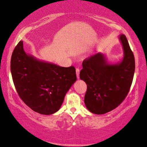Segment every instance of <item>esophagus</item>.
<instances>
[{
	"label": "esophagus",
	"mask_w": 147,
	"mask_h": 147,
	"mask_svg": "<svg viewBox=\"0 0 147 147\" xmlns=\"http://www.w3.org/2000/svg\"><path fill=\"white\" fill-rule=\"evenodd\" d=\"M76 74H77V78H79V75H80V69L78 68L76 69Z\"/></svg>",
	"instance_id": "esophagus-1"
}]
</instances>
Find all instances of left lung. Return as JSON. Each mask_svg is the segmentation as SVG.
<instances>
[{
  "label": "left lung",
  "mask_w": 147,
  "mask_h": 147,
  "mask_svg": "<svg viewBox=\"0 0 147 147\" xmlns=\"http://www.w3.org/2000/svg\"><path fill=\"white\" fill-rule=\"evenodd\" d=\"M124 56L117 64H109L98 53L83 61L80 78L87 84L84 104L91 112L102 115L117 108L129 91L135 71V59L125 35L119 36Z\"/></svg>",
  "instance_id": "8db88e82"
}]
</instances>
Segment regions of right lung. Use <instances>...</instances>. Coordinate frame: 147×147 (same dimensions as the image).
<instances>
[{"mask_svg": "<svg viewBox=\"0 0 147 147\" xmlns=\"http://www.w3.org/2000/svg\"><path fill=\"white\" fill-rule=\"evenodd\" d=\"M10 69L20 98L34 112H57L67 92L77 80L74 67H63L26 54L20 41L13 51Z\"/></svg>", "mask_w": 147, "mask_h": 147, "instance_id": "right-lung-1", "label": "right lung"}]
</instances>
